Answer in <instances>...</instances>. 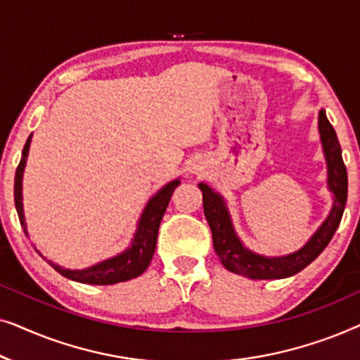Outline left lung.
Returning <instances> with one entry per match:
<instances>
[{
  "mask_svg": "<svg viewBox=\"0 0 360 360\" xmlns=\"http://www.w3.org/2000/svg\"><path fill=\"white\" fill-rule=\"evenodd\" d=\"M318 129L328 165V188L334 195V201L328 218L323 221V224L309 238L308 243L297 252L282 255V257H265V255L255 254L244 248V244L236 234L233 219H231L229 210L223 196L216 193L206 184H198L200 190L203 191V210L206 221L211 228V234H213L214 250L221 264L229 272L254 280L292 277L311 264L333 239L334 233L339 228V223H341L344 208H346L347 170L344 165L336 131L328 121L324 110L319 111Z\"/></svg>",
  "mask_w": 360,
  "mask_h": 360,
  "instance_id": "8db88e82",
  "label": "left lung"
}]
</instances>
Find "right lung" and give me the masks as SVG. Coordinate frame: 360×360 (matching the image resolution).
<instances>
[{"instance_id":"obj_1","label":"right lung","mask_w":360,"mask_h":360,"mask_svg":"<svg viewBox=\"0 0 360 360\" xmlns=\"http://www.w3.org/2000/svg\"><path fill=\"white\" fill-rule=\"evenodd\" d=\"M31 137L32 134L27 137L26 146H24L22 149L21 162H19L16 175H14V205H16L19 221H21V226L26 236H27V228H26V219H24V210H22V174H24V167H26L29 146H31ZM179 185H180V180L170 181V184L162 186V188L152 196L149 203L146 205L144 211H142L139 223H137L134 239H132L129 248L122 250L121 254H117L115 257L106 259L100 264L91 265V267L82 269V270L63 269L58 264H53L52 260H47L49 265L56 269L58 274L63 275V277L75 280V282L90 283V285H112V283L126 282V280L139 277V275L149 267L152 255L155 252L157 234H159L160 221L164 218V213L167 206L170 203L172 195H174V191Z\"/></svg>"}]
</instances>
